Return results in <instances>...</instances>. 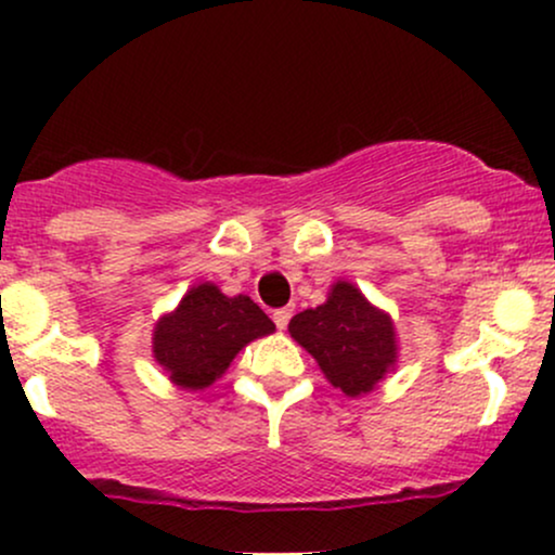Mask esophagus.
Here are the masks:
<instances>
[{
	"mask_svg": "<svg viewBox=\"0 0 555 555\" xmlns=\"http://www.w3.org/2000/svg\"><path fill=\"white\" fill-rule=\"evenodd\" d=\"M289 318H292V310H289V308L273 310V323H276V328H286V323H289Z\"/></svg>",
	"mask_w": 555,
	"mask_h": 555,
	"instance_id": "esophagus-1",
	"label": "esophagus"
}]
</instances>
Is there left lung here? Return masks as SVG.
Returning a JSON list of instances; mask_svg holds the SVG:
<instances>
[{
    "instance_id": "left-lung-1",
    "label": "left lung",
    "mask_w": 555,
    "mask_h": 555,
    "mask_svg": "<svg viewBox=\"0 0 555 555\" xmlns=\"http://www.w3.org/2000/svg\"><path fill=\"white\" fill-rule=\"evenodd\" d=\"M289 334L347 397L371 391L397 358L391 318L347 282L334 284L323 305L292 318Z\"/></svg>"
}]
</instances>
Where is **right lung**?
Returning a JSON list of instances; mask_svg holds the SVG:
<instances>
[{
    "label": "right lung",
    "mask_w": 555,
    "mask_h": 555,
    "mask_svg": "<svg viewBox=\"0 0 555 555\" xmlns=\"http://www.w3.org/2000/svg\"><path fill=\"white\" fill-rule=\"evenodd\" d=\"M271 331L273 321L250 297H227L214 284H201L158 323L154 354L175 384L195 391L211 386L247 341Z\"/></svg>",
    "instance_id": "add662e5"
}]
</instances>
